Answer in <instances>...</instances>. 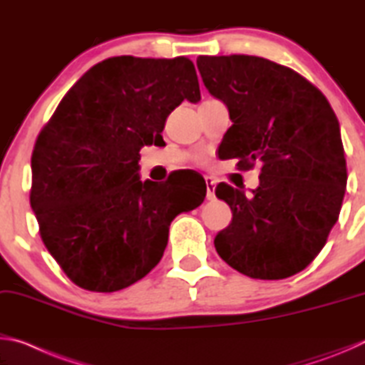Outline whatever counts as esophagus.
<instances>
[{"label":"esophagus","instance_id":"1","mask_svg":"<svg viewBox=\"0 0 365 365\" xmlns=\"http://www.w3.org/2000/svg\"><path fill=\"white\" fill-rule=\"evenodd\" d=\"M206 185H207L206 197L209 201H214L215 200V180L212 177H206Z\"/></svg>","mask_w":365,"mask_h":365}]
</instances>
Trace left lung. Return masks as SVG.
Returning a JSON list of instances; mask_svg holds the SVG:
<instances>
[{"mask_svg": "<svg viewBox=\"0 0 365 365\" xmlns=\"http://www.w3.org/2000/svg\"><path fill=\"white\" fill-rule=\"evenodd\" d=\"M196 64L233 122L219 156L237 158L245 170L261 164L251 196L227 183L215 188L233 212L215 250L251 279L298 274L325 246L344 197L348 172L336 115L317 86L269 59L230 54L200 56Z\"/></svg>", "mask_w": 365, "mask_h": 365, "instance_id": "left-lung-1", "label": "left lung"}]
</instances>
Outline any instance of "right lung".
Listing matches in <instances>:
<instances>
[{
  "label": "right lung",
  "mask_w": 365,
  "mask_h": 365,
  "mask_svg": "<svg viewBox=\"0 0 365 365\" xmlns=\"http://www.w3.org/2000/svg\"><path fill=\"white\" fill-rule=\"evenodd\" d=\"M201 100L188 58L117 56L67 91L36 138L30 205L40 237L77 287L113 293L156 267L169 227L205 201L195 174L140 180V150L164 145L165 119Z\"/></svg>",
  "instance_id": "add662e5"
}]
</instances>
